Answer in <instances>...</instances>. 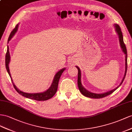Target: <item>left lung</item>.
<instances>
[{"mask_svg": "<svg viewBox=\"0 0 132 132\" xmlns=\"http://www.w3.org/2000/svg\"><path fill=\"white\" fill-rule=\"evenodd\" d=\"M116 27V31L118 33V35L119 36V41H120V46L121 48H122L123 51L124 52V53L126 54V72H125V75L123 77V79L122 80V81L120 83V85L118 86L117 88L114 89L110 91V92H108L107 93H103V94H94L93 93H90L88 91L86 90L84 87L82 86V84H81V71H80V70L79 68L78 67L76 66V67L78 69V79H77V84H78V87H79V89L80 91V92L84 96H85L86 97H91V98H94V99H100V98H102V97H105L108 95H110V94H112L114 91H116L118 87H119L121 85V84L123 83V81L125 79V77H126V73H127V48H126V45H125V43L124 42V40H123V34H122V32L121 31V29L120 27H119V25L118 24H116L115 26Z\"/></svg>", "mask_w": 132, "mask_h": 132, "instance_id": "obj_1", "label": "left lung"}]
</instances>
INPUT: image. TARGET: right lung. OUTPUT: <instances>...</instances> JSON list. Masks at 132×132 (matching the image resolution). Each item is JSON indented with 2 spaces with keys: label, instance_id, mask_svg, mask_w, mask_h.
Returning a JSON list of instances; mask_svg holds the SVG:
<instances>
[{
  "label": "right lung",
  "instance_id": "obj_1",
  "mask_svg": "<svg viewBox=\"0 0 132 132\" xmlns=\"http://www.w3.org/2000/svg\"><path fill=\"white\" fill-rule=\"evenodd\" d=\"M18 24H16L15 26V27L13 29V31L11 32V34H10L9 37L8 38V41H9L10 39H11L12 37L14 36L15 33L16 32L18 29ZM10 62V54H9V47L8 46L7 47V51H6V55H5V67H6V69L7 70V72L9 73V75L11 77V80L12 84L13 85V86H14V89L19 94H21V95L24 96L26 97H27V98L33 99V100H35L37 101H45L47 100L50 98H51L54 95H55V94L57 92V88H58V84H59V81L60 78L61 77V75L63 72V71L65 70V69H63L62 70H60L59 71L57 72L56 75L55 77H54V79L53 81V82L51 86L50 87V88L47 90L46 92L41 93H35V94H29V93H24L23 92H21L18 89H17L15 85L14 84L13 82L11 76V73H10L9 71V63Z\"/></svg>",
  "mask_w": 132,
  "mask_h": 132
}]
</instances>
